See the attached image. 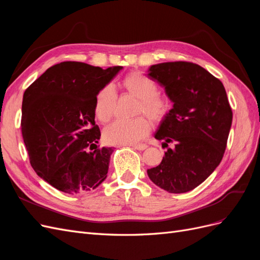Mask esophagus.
<instances>
[{"label":"esophagus","mask_w":260,"mask_h":260,"mask_svg":"<svg viewBox=\"0 0 260 260\" xmlns=\"http://www.w3.org/2000/svg\"><path fill=\"white\" fill-rule=\"evenodd\" d=\"M132 147L138 149V151H144V149L147 147V145H145V144H138V145H132Z\"/></svg>","instance_id":"1"}]
</instances>
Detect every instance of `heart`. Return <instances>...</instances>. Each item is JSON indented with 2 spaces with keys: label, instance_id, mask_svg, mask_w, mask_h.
Returning a JSON list of instances; mask_svg holds the SVG:
<instances>
[{
  "label": "heart",
  "instance_id": "heart-1",
  "mask_svg": "<svg viewBox=\"0 0 260 260\" xmlns=\"http://www.w3.org/2000/svg\"><path fill=\"white\" fill-rule=\"evenodd\" d=\"M128 93L139 99L137 113H144L154 122H160L170 112V101L158 93V86L151 78L141 73H131L122 80ZM117 93L113 84H106L95 96L94 113L100 121L106 122L114 115ZM151 131V122L145 116L133 119H117L104 130L106 142L118 145H131L145 138Z\"/></svg>",
  "mask_w": 260,
  "mask_h": 260
}]
</instances>
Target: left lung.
Masks as SVG:
<instances>
[{
  "label": "left lung",
  "instance_id": "obj_1",
  "mask_svg": "<svg viewBox=\"0 0 260 260\" xmlns=\"http://www.w3.org/2000/svg\"><path fill=\"white\" fill-rule=\"evenodd\" d=\"M147 76L174 102L155 133V139L174 147L147 175L169 193L188 192L204 182L223 157L233 117L225 89L218 78L190 61L153 65Z\"/></svg>",
  "mask_w": 260,
  "mask_h": 260
}]
</instances>
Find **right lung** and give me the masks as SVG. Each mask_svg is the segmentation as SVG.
Segmentation results:
<instances>
[{"instance_id":"right-lung-1","label":"right lung","mask_w":260,"mask_h":260,"mask_svg":"<svg viewBox=\"0 0 260 260\" xmlns=\"http://www.w3.org/2000/svg\"><path fill=\"white\" fill-rule=\"evenodd\" d=\"M121 68L62 61L23 93L21 133L30 164L57 190L81 193L106 179L113 148L96 144L101 131L94 121V103L98 92Z\"/></svg>"}]
</instances>
